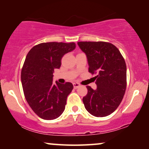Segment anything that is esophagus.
<instances>
[{"instance_id":"esophagus-1","label":"esophagus","mask_w":149,"mask_h":149,"mask_svg":"<svg viewBox=\"0 0 149 149\" xmlns=\"http://www.w3.org/2000/svg\"><path fill=\"white\" fill-rule=\"evenodd\" d=\"M73 88H74L75 89L78 88V87H80V84H79V83H78V82H74V83H73Z\"/></svg>"}]
</instances>
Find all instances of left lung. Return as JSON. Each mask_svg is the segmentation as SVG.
Segmentation results:
<instances>
[{"instance_id":"8db88e82","label":"left lung","mask_w":149,"mask_h":149,"mask_svg":"<svg viewBox=\"0 0 149 149\" xmlns=\"http://www.w3.org/2000/svg\"><path fill=\"white\" fill-rule=\"evenodd\" d=\"M78 45L86 55L88 71L96 74L97 89L87 86L82 99L86 110L97 117L112 114L119 106L127 86L125 61L115 45L104 41H80Z\"/></svg>"}]
</instances>
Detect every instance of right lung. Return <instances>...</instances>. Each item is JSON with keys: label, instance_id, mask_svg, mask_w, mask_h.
I'll list each match as a JSON object with an SVG mask.
<instances>
[{"label": "right lung", "instance_id": "right-lung-1", "mask_svg": "<svg viewBox=\"0 0 149 149\" xmlns=\"http://www.w3.org/2000/svg\"><path fill=\"white\" fill-rule=\"evenodd\" d=\"M75 48L73 42L41 43L26 57L21 72L24 94L33 112L43 119H55L64 112L73 86L71 82H53V73L61 67L63 56Z\"/></svg>", "mask_w": 149, "mask_h": 149}]
</instances>
